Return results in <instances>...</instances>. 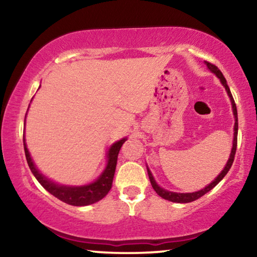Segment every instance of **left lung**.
<instances>
[{"label": "left lung", "mask_w": 257, "mask_h": 257, "mask_svg": "<svg viewBox=\"0 0 257 257\" xmlns=\"http://www.w3.org/2000/svg\"><path fill=\"white\" fill-rule=\"evenodd\" d=\"M206 65L208 66V69L212 71L213 73H215V75L219 77L221 83H222V85L224 86V89H226L228 96L230 98V101H231V106H233V112H234V117H235V125H234V140H233V149H231V152H230V156H229V160L227 161L226 166L222 170V172L217 175L216 179H214V180L210 182L208 186H206L205 188L201 189V191H198V192H194V193H173V192H168L166 189L159 187V186L157 185L156 180H154L153 177H152V173H151L149 168H147V173H149V178H150V181H151V185H152V187L154 191L157 192V194L161 196L163 199H166L168 201H172V202H179V203H187V202H192L194 201V200H198L199 198H201L202 195H205L206 193H208L210 189H213L215 186L219 184V182L222 180L224 175L228 173V171L230 170L231 165L234 163V157H235V153H236V146H237V128H238V124H237V110H236V104H235L234 101V98L231 96V92L229 90V86L227 85V80L224 78L222 72L220 71L219 68L215 66L212 63L209 62H205Z\"/></svg>", "instance_id": "1"}]
</instances>
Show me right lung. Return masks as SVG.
Here are the masks:
<instances>
[{
    "label": "right lung",
    "instance_id": "add662e5",
    "mask_svg": "<svg viewBox=\"0 0 257 257\" xmlns=\"http://www.w3.org/2000/svg\"><path fill=\"white\" fill-rule=\"evenodd\" d=\"M125 138L119 140V142L114 143L113 145L110 147L107 153V165L103 173L96 181L90 185L85 186H78V187H69V186H61L55 184L45 178L43 174L40 173L36 166L34 165V161L31 159L29 151L27 149L26 140L23 139L24 145V152H26V158L29 165L31 172L37 179V181L47 189L49 193L61 200V201L68 203V205L72 206H87L91 203H94L99 201L104 198L105 195L110 192L112 187V181H113L115 166H117L118 160V153L120 151V147L122 144L125 143Z\"/></svg>",
    "mask_w": 257,
    "mask_h": 257
}]
</instances>
